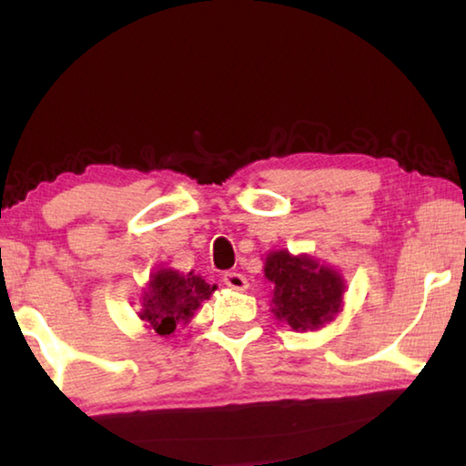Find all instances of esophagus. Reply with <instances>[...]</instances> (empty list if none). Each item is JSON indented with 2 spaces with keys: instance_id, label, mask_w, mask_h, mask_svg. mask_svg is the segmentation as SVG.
I'll list each match as a JSON object with an SVG mask.
<instances>
[{
  "instance_id": "esophagus-1",
  "label": "esophagus",
  "mask_w": 466,
  "mask_h": 466,
  "mask_svg": "<svg viewBox=\"0 0 466 466\" xmlns=\"http://www.w3.org/2000/svg\"><path fill=\"white\" fill-rule=\"evenodd\" d=\"M224 283L228 288H232V289H236V291H244L248 288V279L244 278L242 273H236V271H230V273H226L224 275Z\"/></svg>"
}]
</instances>
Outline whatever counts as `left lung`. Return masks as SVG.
<instances>
[{
  "label": "left lung",
  "mask_w": 466,
  "mask_h": 466,
  "mask_svg": "<svg viewBox=\"0 0 466 466\" xmlns=\"http://www.w3.org/2000/svg\"><path fill=\"white\" fill-rule=\"evenodd\" d=\"M265 278L275 283V317L289 327L319 329L339 312L343 302V279L310 257H291L279 250L267 257Z\"/></svg>",
  "instance_id": "obj_1"
}]
</instances>
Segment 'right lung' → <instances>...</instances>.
<instances>
[{
	"instance_id": "add662e5",
	"label": "right lung",
	"mask_w": 466,
	"mask_h": 466,
	"mask_svg": "<svg viewBox=\"0 0 466 466\" xmlns=\"http://www.w3.org/2000/svg\"><path fill=\"white\" fill-rule=\"evenodd\" d=\"M216 291L199 275H180L177 271L162 269L149 281V289L144 294L141 320H147L157 335L175 333L177 322L193 317L203 299Z\"/></svg>"
}]
</instances>
